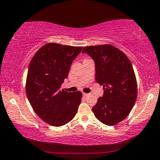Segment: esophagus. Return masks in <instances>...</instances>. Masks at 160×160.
Listing matches in <instances>:
<instances>
[{
	"label": "esophagus",
	"instance_id": "1",
	"mask_svg": "<svg viewBox=\"0 0 160 160\" xmlns=\"http://www.w3.org/2000/svg\"><path fill=\"white\" fill-rule=\"evenodd\" d=\"M90 94L89 93H83V96H85V97H86V96H89Z\"/></svg>",
	"mask_w": 160,
	"mask_h": 160
}]
</instances>
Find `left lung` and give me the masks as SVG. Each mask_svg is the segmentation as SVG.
Listing matches in <instances>:
<instances>
[{"instance_id":"obj_1","label":"left lung","mask_w":160,"mask_h":160,"mask_svg":"<svg viewBox=\"0 0 160 160\" xmlns=\"http://www.w3.org/2000/svg\"><path fill=\"white\" fill-rule=\"evenodd\" d=\"M82 52L94 60L96 81L104 89L92 111L103 124L116 125L129 115L137 99V81L131 62L111 44L86 46Z\"/></svg>"}]
</instances>
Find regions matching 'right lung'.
Listing matches in <instances>:
<instances>
[{"label":"right lung","instance_id":"right-lung-1","mask_svg":"<svg viewBox=\"0 0 160 160\" xmlns=\"http://www.w3.org/2000/svg\"><path fill=\"white\" fill-rule=\"evenodd\" d=\"M82 48L48 43L36 52L29 64L25 86L28 98L36 114L52 126L71 121L82 101L81 91L67 92L60 87Z\"/></svg>","mask_w":160,"mask_h":160}]
</instances>
